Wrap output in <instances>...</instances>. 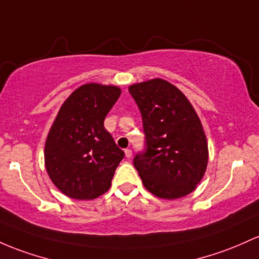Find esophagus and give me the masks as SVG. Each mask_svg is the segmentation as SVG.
<instances>
[{"label":"esophagus","mask_w":259,"mask_h":259,"mask_svg":"<svg viewBox=\"0 0 259 259\" xmlns=\"http://www.w3.org/2000/svg\"><path fill=\"white\" fill-rule=\"evenodd\" d=\"M124 152H125V157L126 158H130L133 156V151L130 149H125Z\"/></svg>","instance_id":"esophagus-1"}]
</instances>
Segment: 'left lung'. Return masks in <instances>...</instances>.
<instances>
[{"label":"left lung","mask_w":259,"mask_h":259,"mask_svg":"<svg viewBox=\"0 0 259 259\" xmlns=\"http://www.w3.org/2000/svg\"><path fill=\"white\" fill-rule=\"evenodd\" d=\"M129 92L146 135V152L134 158L144 187L168 200L190 194L203 180L209 160L206 135L194 107L163 78L133 83Z\"/></svg>","instance_id":"obj_1"}]
</instances>
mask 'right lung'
<instances>
[{
	"instance_id": "add662e5",
	"label": "right lung",
	"mask_w": 259,
	"mask_h": 259,
	"mask_svg": "<svg viewBox=\"0 0 259 259\" xmlns=\"http://www.w3.org/2000/svg\"><path fill=\"white\" fill-rule=\"evenodd\" d=\"M120 87L88 82L65 99L44 146L48 176L62 194L92 200L108 192L124 158L104 119L120 97Z\"/></svg>"
}]
</instances>
